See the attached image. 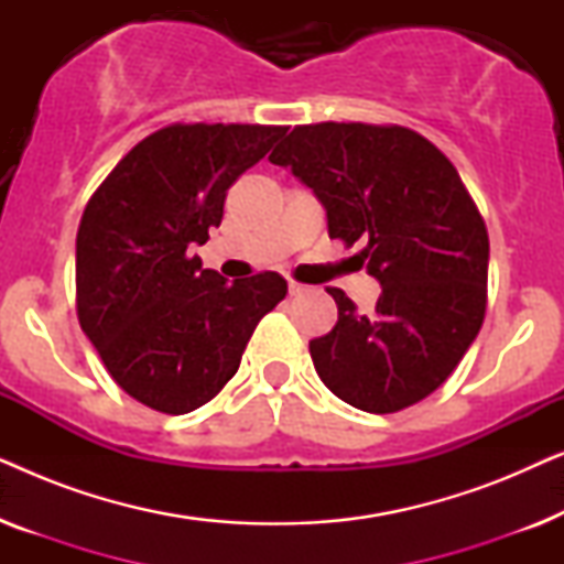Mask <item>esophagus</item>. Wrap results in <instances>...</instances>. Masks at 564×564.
Wrapping results in <instances>:
<instances>
[{
  "label": "esophagus",
  "instance_id": "esophagus-1",
  "mask_svg": "<svg viewBox=\"0 0 564 564\" xmlns=\"http://www.w3.org/2000/svg\"><path fill=\"white\" fill-rule=\"evenodd\" d=\"M288 288H290V295H305V292L307 290H311V288H307V284H303V282H297V280H290L288 282Z\"/></svg>",
  "mask_w": 564,
  "mask_h": 564
}]
</instances>
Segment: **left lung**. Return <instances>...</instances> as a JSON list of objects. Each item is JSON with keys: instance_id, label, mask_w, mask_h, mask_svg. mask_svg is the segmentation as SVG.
<instances>
[{"instance_id": "1", "label": "left lung", "mask_w": 564, "mask_h": 564, "mask_svg": "<svg viewBox=\"0 0 564 564\" xmlns=\"http://www.w3.org/2000/svg\"><path fill=\"white\" fill-rule=\"evenodd\" d=\"M269 161L326 207L328 236L382 284L372 313L326 288L338 321L313 338L323 384L359 411L398 413L431 395L480 334L488 305V228L457 169L403 126H297Z\"/></svg>"}]
</instances>
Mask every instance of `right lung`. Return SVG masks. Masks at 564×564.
Segmentation results:
<instances>
[{"mask_svg": "<svg viewBox=\"0 0 564 564\" xmlns=\"http://www.w3.org/2000/svg\"><path fill=\"white\" fill-rule=\"evenodd\" d=\"M282 133L174 122L133 145L84 207L76 315L112 380L153 411L182 415L218 395L288 295L282 274L230 284L192 253L220 226L230 184Z\"/></svg>", "mask_w": 564, "mask_h": 564, "instance_id": "obj_1", "label": "right lung"}]
</instances>
